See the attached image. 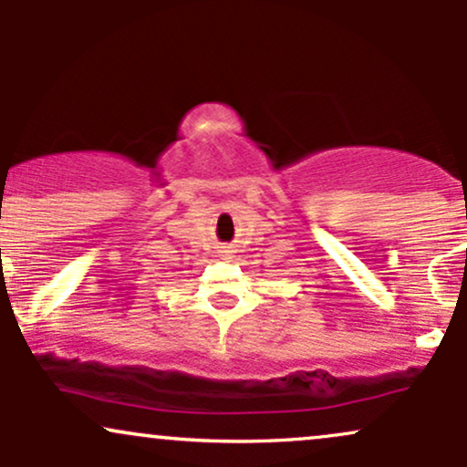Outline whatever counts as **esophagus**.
<instances>
[{
  "label": "esophagus",
  "instance_id": "34e87169",
  "mask_svg": "<svg viewBox=\"0 0 467 467\" xmlns=\"http://www.w3.org/2000/svg\"><path fill=\"white\" fill-rule=\"evenodd\" d=\"M219 252H222V256H223V259H230V256H233V248H230V245H223V248L222 250H219Z\"/></svg>",
  "mask_w": 467,
  "mask_h": 467
}]
</instances>
